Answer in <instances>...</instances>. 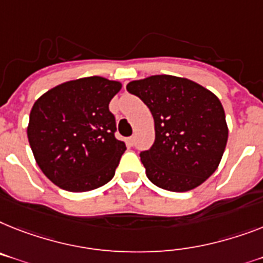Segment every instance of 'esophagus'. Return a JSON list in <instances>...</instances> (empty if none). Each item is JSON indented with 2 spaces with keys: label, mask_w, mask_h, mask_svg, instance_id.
I'll return each instance as SVG.
<instances>
[{
  "label": "esophagus",
  "mask_w": 263,
  "mask_h": 263,
  "mask_svg": "<svg viewBox=\"0 0 263 263\" xmlns=\"http://www.w3.org/2000/svg\"><path fill=\"white\" fill-rule=\"evenodd\" d=\"M126 144H127V146H133V145H134V137H129V138H126Z\"/></svg>",
  "instance_id": "obj_1"
}]
</instances>
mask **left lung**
I'll list each match as a JSON object with an SVG mask.
<instances>
[{"label": "left lung", "instance_id": "8db88e82", "mask_svg": "<svg viewBox=\"0 0 263 263\" xmlns=\"http://www.w3.org/2000/svg\"><path fill=\"white\" fill-rule=\"evenodd\" d=\"M126 90L155 119V144L140 155L147 179L172 192L204 183L220 164L229 138L219 98L194 80L172 75L133 80Z\"/></svg>", "mask_w": 263, "mask_h": 263}]
</instances>
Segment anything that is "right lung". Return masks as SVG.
Segmentation results:
<instances>
[{"instance_id":"1","label":"right lung","mask_w":263,"mask_h":263,"mask_svg":"<svg viewBox=\"0 0 263 263\" xmlns=\"http://www.w3.org/2000/svg\"><path fill=\"white\" fill-rule=\"evenodd\" d=\"M122 88L118 80L88 77L68 80L34 102L27 127L34 160L52 183L87 192L116 175L126 151L117 140L108 103Z\"/></svg>"}]
</instances>
